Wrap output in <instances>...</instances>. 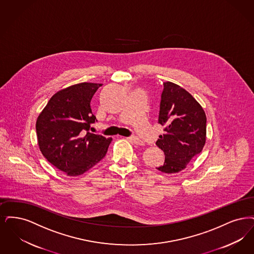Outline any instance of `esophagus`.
Masks as SVG:
<instances>
[{"instance_id":"1","label":"esophagus","mask_w":254,"mask_h":254,"mask_svg":"<svg viewBox=\"0 0 254 254\" xmlns=\"http://www.w3.org/2000/svg\"><path fill=\"white\" fill-rule=\"evenodd\" d=\"M129 139L136 145H143L144 144L143 141L141 139H139L137 136H131V137H129Z\"/></svg>"}]
</instances>
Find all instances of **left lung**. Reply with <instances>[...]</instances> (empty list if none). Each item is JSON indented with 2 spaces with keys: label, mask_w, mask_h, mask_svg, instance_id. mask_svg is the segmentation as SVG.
<instances>
[{
  "label": "left lung",
  "mask_w": 254,
  "mask_h": 254,
  "mask_svg": "<svg viewBox=\"0 0 254 254\" xmlns=\"http://www.w3.org/2000/svg\"><path fill=\"white\" fill-rule=\"evenodd\" d=\"M158 123L164 127L155 144L165 155L164 163L156 169L166 174L184 170L206 142V114L195 99L179 85L163 83Z\"/></svg>",
  "instance_id": "left-lung-1"
}]
</instances>
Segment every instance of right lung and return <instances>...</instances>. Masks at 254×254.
Returning <instances> with one entry per match:
<instances>
[{
  "mask_svg": "<svg viewBox=\"0 0 254 254\" xmlns=\"http://www.w3.org/2000/svg\"><path fill=\"white\" fill-rule=\"evenodd\" d=\"M102 84L82 82L56 93L36 122L40 150L67 176L82 175L105 156L112 138L89 132L91 99Z\"/></svg>",
  "mask_w": 254,
  "mask_h": 254,
  "instance_id": "1",
  "label": "right lung"
}]
</instances>
